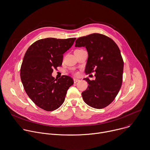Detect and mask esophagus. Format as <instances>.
I'll return each mask as SVG.
<instances>
[{
	"label": "esophagus",
	"instance_id": "obj_1",
	"mask_svg": "<svg viewBox=\"0 0 150 150\" xmlns=\"http://www.w3.org/2000/svg\"><path fill=\"white\" fill-rule=\"evenodd\" d=\"M79 81V79H77V78H74V83H76L77 82Z\"/></svg>",
	"mask_w": 150,
	"mask_h": 150
}]
</instances>
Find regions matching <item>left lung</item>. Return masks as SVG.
<instances>
[{
    "label": "left lung",
    "instance_id": "obj_1",
    "mask_svg": "<svg viewBox=\"0 0 150 150\" xmlns=\"http://www.w3.org/2000/svg\"><path fill=\"white\" fill-rule=\"evenodd\" d=\"M75 46L86 49L85 72H96L95 80L83 79L89 84L82 92L84 102L96 109L106 107L114 100L122 85L124 62L119 47L112 39L99 33L78 38Z\"/></svg>",
    "mask_w": 150,
    "mask_h": 150
}]
</instances>
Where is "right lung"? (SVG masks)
Returning a JSON list of instances; mask_svg holds the SVG:
<instances>
[{"instance_id": "right-lung-1", "label": "right lung", "mask_w": 150, "mask_h": 150, "mask_svg": "<svg viewBox=\"0 0 150 150\" xmlns=\"http://www.w3.org/2000/svg\"><path fill=\"white\" fill-rule=\"evenodd\" d=\"M75 38H47L38 40L26 51L21 68V78L31 100L40 108L51 111L64 102L72 78L63 75L57 79L54 69L62 65L63 54L72 46Z\"/></svg>"}]
</instances>
